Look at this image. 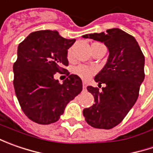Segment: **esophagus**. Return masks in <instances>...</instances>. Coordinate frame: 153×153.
I'll use <instances>...</instances> for the list:
<instances>
[{"label": "esophagus", "instance_id": "obj_1", "mask_svg": "<svg viewBox=\"0 0 153 153\" xmlns=\"http://www.w3.org/2000/svg\"><path fill=\"white\" fill-rule=\"evenodd\" d=\"M82 88H83V89H86V88H87V83L86 82L82 83Z\"/></svg>", "mask_w": 153, "mask_h": 153}]
</instances>
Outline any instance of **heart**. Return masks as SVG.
Listing matches in <instances>:
<instances>
[{
	"instance_id": "1",
	"label": "heart",
	"mask_w": 153,
	"mask_h": 153,
	"mask_svg": "<svg viewBox=\"0 0 153 153\" xmlns=\"http://www.w3.org/2000/svg\"><path fill=\"white\" fill-rule=\"evenodd\" d=\"M71 54H72L71 49H69L67 53V57L69 59L71 58ZM72 71H73L74 74H76V76H78L79 77L83 80H88L95 72L93 68L88 67V66L82 65L75 66L72 70Z\"/></svg>"
}]
</instances>
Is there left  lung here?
<instances>
[{"label":"left lung","instance_id":"8db88e82","mask_svg":"<svg viewBox=\"0 0 153 153\" xmlns=\"http://www.w3.org/2000/svg\"><path fill=\"white\" fill-rule=\"evenodd\" d=\"M82 37L103 42L108 48L106 64L94 77L99 85L105 87L101 91L87 87L95 103L82 113L90 126L110 129L120 123L138 99L145 78V57L135 38L118 28Z\"/></svg>","mask_w":153,"mask_h":153}]
</instances>
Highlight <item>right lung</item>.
Returning <instances> with one entry per match:
<instances>
[{
	"label": "right lung",
	"instance_id": "obj_1",
	"mask_svg": "<svg viewBox=\"0 0 153 153\" xmlns=\"http://www.w3.org/2000/svg\"><path fill=\"white\" fill-rule=\"evenodd\" d=\"M75 42L46 30L30 33L18 47L13 65L15 94L25 114L36 123L57 122L68 103L82 90L76 75L68 73L62 84L54 79L56 72L65 71L68 49Z\"/></svg>",
	"mask_w": 153,
	"mask_h": 153
}]
</instances>
